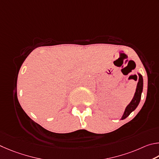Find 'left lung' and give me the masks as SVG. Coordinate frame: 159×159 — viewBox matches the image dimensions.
<instances>
[{
    "label": "left lung",
    "instance_id": "obj_1",
    "mask_svg": "<svg viewBox=\"0 0 159 159\" xmlns=\"http://www.w3.org/2000/svg\"><path fill=\"white\" fill-rule=\"evenodd\" d=\"M138 74V82L137 84V87H136L135 93L134 94V96L132 99V101L130 102V103L127 105L126 109L124 112L123 116H121V120L126 119V117L129 116V115L133 111H134L136 107L138 106L139 103H140V99H141V95L143 93V78L140 73Z\"/></svg>",
    "mask_w": 159,
    "mask_h": 159
}]
</instances>
